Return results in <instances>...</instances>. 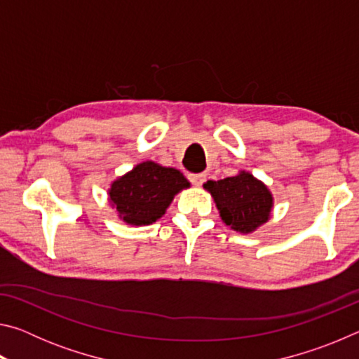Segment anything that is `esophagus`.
<instances>
[{"label":"esophagus","mask_w":359,"mask_h":359,"mask_svg":"<svg viewBox=\"0 0 359 359\" xmlns=\"http://www.w3.org/2000/svg\"><path fill=\"white\" fill-rule=\"evenodd\" d=\"M188 179H190L193 185L201 187L205 180V174H203V172L201 174H188Z\"/></svg>","instance_id":"esophagus-1"}]
</instances>
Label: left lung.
<instances>
[{
  "label": "left lung",
  "instance_id": "left-lung-1",
  "mask_svg": "<svg viewBox=\"0 0 359 359\" xmlns=\"http://www.w3.org/2000/svg\"><path fill=\"white\" fill-rule=\"evenodd\" d=\"M203 187L214 198L223 223L231 229L250 234L269 222L274 196L252 172L239 171L233 177L208 180Z\"/></svg>",
  "mask_w": 359,
  "mask_h": 359
}]
</instances>
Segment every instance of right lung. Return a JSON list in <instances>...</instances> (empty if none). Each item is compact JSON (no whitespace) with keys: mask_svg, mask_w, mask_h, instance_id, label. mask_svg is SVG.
I'll use <instances>...</instances> for the list:
<instances>
[{"mask_svg":"<svg viewBox=\"0 0 359 359\" xmlns=\"http://www.w3.org/2000/svg\"><path fill=\"white\" fill-rule=\"evenodd\" d=\"M185 188H190V182L179 169L142 161L111 182L107 199L121 222L145 226L160 220Z\"/></svg>","mask_w":359,"mask_h":359,"instance_id":"obj_1","label":"right lung"}]
</instances>
